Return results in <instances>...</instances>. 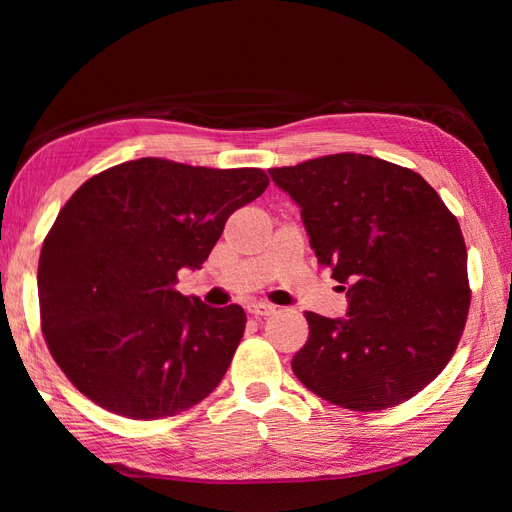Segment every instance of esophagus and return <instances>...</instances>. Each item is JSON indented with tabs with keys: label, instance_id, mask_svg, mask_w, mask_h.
Returning <instances> with one entry per match:
<instances>
[{
	"label": "esophagus",
	"instance_id": "obj_1",
	"mask_svg": "<svg viewBox=\"0 0 512 512\" xmlns=\"http://www.w3.org/2000/svg\"><path fill=\"white\" fill-rule=\"evenodd\" d=\"M248 314H253V317H270V314H275V306H270V303H250Z\"/></svg>",
	"mask_w": 512,
	"mask_h": 512
}]
</instances>
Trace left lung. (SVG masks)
<instances>
[{"instance_id":"obj_1","label":"left lung","mask_w":512,"mask_h":512,"mask_svg":"<svg viewBox=\"0 0 512 512\" xmlns=\"http://www.w3.org/2000/svg\"><path fill=\"white\" fill-rule=\"evenodd\" d=\"M299 204L310 246L347 292V314L306 312L292 372L352 411L416 396L449 363L469 314L466 246L455 215L416 171L334 154L268 169Z\"/></svg>"}]
</instances>
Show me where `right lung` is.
Listing matches in <instances>:
<instances>
[{
  "mask_svg": "<svg viewBox=\"0 0 512 512\" xmlns=\"http://www.w3.org/2000/svg\"><path fill=\"white\" fill-rule=\"evenodd\" d=\"M268 187L262 169L138 158L65 202L39 257L41 330L72 385L132 420L176 416L220 385L246 328L242 306L176 290L231 213Z\"/></svg>",
  "mask_w": 512,
  "mask_h": 512,
  "instance_id": "right-lung-1",
  "label": "right lung"
}]
</instances>
